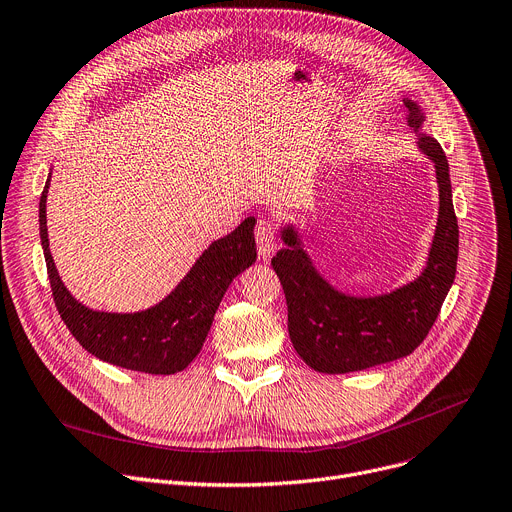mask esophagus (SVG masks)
Wrapping results in <instances>:
<instances>
[{
    "label": "esophagus",
    "mask_w": 512,
    "mask_h": 512,
    "mask_svg": "<svg viewBox=\"0 0 512 512\" xmlns=\"http://www.w3.org/2000/svg\"><path fill=\"white\" fill-rule=\"evenodd\" d=\"M255 241H257L259 257L267 259L275 251L277 230H275V224L269 218H259V222L255 226Z\"/></svg>",
    "instance_id": "1"
}]
</instances>
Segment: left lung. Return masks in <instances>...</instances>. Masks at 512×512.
I'll return each mask as SVG.
<instances>
[{
  "instance_id": "obj_1",
  "label": "left lung",
  "mask_w": 512,
  "mask_h": 512,
  "mask_svg": "<svg viewBox=\"0 0 512 512\" xmlns=\"http://www.w3.org/2000/svg\"><path fill=\"white\" fill-rule=\"evenodd\" d=\"M408 124L418 132L425 116L404 100ZM418 147L435 163L439 181V222L425 271L408 286L376 298H353L322 280L300 247L294 228L271 259L288 302V331L298 355L322 374H349L410 355L425 341L455 280L459 226L451 200L449 165L431 136Z\"/></svg>"
}]
</instances>
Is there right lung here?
I'll return each instance as SVG.
<instances>
[{"instance_id": "1", "label": "right lung", "mask_w": 512, "mask_h": 512, "mask_svg": "<svg viewBox=\"0 0 512 512\" xmlns=\"http://www.w3.org/2000/svg\"><path fill=\"white\" fill-rule=\"evenodd\" d=\"M46 194L49 181L38 208L46 271L55 306L79 345L102 361L145 374L169 376L188 367L208 337L226 288L255 263V218H245L230 235L212 243L163 302L145 312L112 314L85 308L63 286L46 235Z\"/></svg>"}]
</instances>
